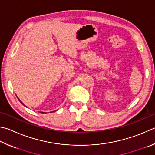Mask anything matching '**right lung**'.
<instances>
[{
  "label": "right lung",
  "mask_w": 155,
  "mask_h": 155,
  "mask_svg": "<svg viewBox=\"0 0 155 155\" xmlns=\"http://www.w3.org/2000/svg\"><path fill=\"white\" fill-rule=\"evenodd\" d=\"M19 101H20V100H19ZM20 102L22 104H23V103H22V102H21V101H20ZM42 113H45V112H42Z\"/></svg>",
  "instance_id": "add662e5"
}]
</instances>
